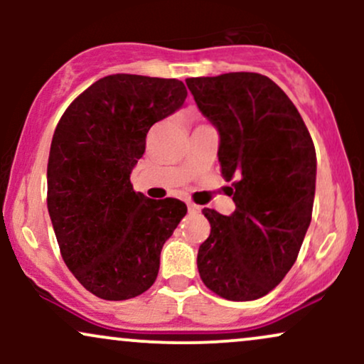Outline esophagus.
<instances>
[{
	"label": "esophagus",
	"instance_id": "esophagus-1",
	"mask_svg": "<svg viewBox=\"0 0 364 364\" xmlns=\"http://www.w3.org/2000/svg\"><path fill=\"white\" fill-rule=\"evenodd\" d=\"M186 205H188V210H190V214H198V212H200V207L193 202H188Z\"/></svg>",
	"mask_w": 364,
	"mask_h": 364
}]
</instances>
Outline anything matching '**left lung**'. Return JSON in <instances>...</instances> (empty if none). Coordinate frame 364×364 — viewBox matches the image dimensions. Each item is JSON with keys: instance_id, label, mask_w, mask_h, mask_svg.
Masks as SVG:
<instances>
[{"instance_id": "8db88e82", "label": "left lung", "mask_w": 364, "mask_h": 364, "mask_svg": "<svg viewBox=\"0 0 364 364\" xmlns=\"http://www.w3.org/2000/svg\"><path fill=\"white\" fill-rule=\"evenodd\" d=\"M188 89L219 132V162L236 210L203 208L210 235L196 265L229 301L265 296L286 277L311 223L316 154L306 124L277 83L236 72L188 78Z\"/></svg>"}]
</instances>
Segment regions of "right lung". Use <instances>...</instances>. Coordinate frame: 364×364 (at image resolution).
Returning <instances> with one entry per match:
<instances>
[{
	"mask_svg": "<svg viewBox=\"0 0 364 364\" xmlns=\"http://www.w3.org/2000/svg\"><path fill=\"white\" fill-rule=\"evenodd\" d=\"M176 78L109 75L83 90L54 129L48 161V210L66 267L107 301L156 282L161 250L186 215L181 200H152L129 174L150 127L185 102Z\"/></svg>",
	"mask_w": 364,
	"mask_h": 364,
	"instance_id": "1",
	"label": "right lung"
}]
</instances>
